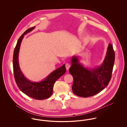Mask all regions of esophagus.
<instances>
[{"label":"esophagus","mask_w":127,"mask_h":127,"mask_svg":"<svg viewBox=\"0 0 127 127\" xmlns=\"http://www.w3.org/2000/svg\"><path fill=\"white\" fill-rule=\"evenodd\" d=\"M66 69L67 70H68V69H69V67H70V64H69L68 63H67L66 64Z\"/></svg>","instance_id":"1"}]
</instances>
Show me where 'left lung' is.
Masks as SVG:
<instances>
[{
  "instance_id": "1",
  "label": "left lung",
  "mask_w": 127,
  "mask_h": 127,
  "mask_svg": "<svg viewBox=\"0 0 127 127\" xmlns=\"http://www.w3.org/2000/svg\"><path fill=\"white\" fill-rule=\"evenodd\" d=\"M79 57L72 56L69 72L73 77V93L81 97L94 96L106 87L111 78L114 64L115 53L109 43L106 56L100 66L88 68L79 62Z\"/></svg>"
}]
</instances>
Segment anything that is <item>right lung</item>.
<instances>
[{"label":"right lung","instance_id":"add662e5","mask_svg":"<svg viewBox=\"0 0 127 127\" xmlns=\"http://www.w3.org/2000/svg\"><path fill=\"white\" fill-rule=\"evenodd\" d=\"M35 27L26 30L19 38L15 48L13 58V66L14 77L19 89L27 96L37 100H42L50 97L52 93L56 81L64 75L66 71L65 64L59 67L43 80L33 82L27 79L20 69L18 55L20 45L25 35L32 31Z\"/></svg>","mask_w":127,"mask_h":127}]
</instances>
